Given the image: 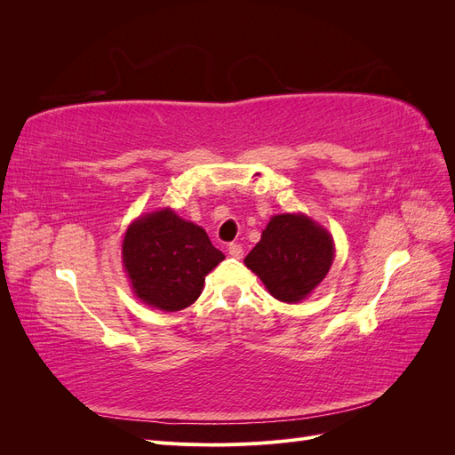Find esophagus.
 Returning a JSON list of instances; mask_svg holds the SVG:
<instances>
[{"label": "esophagus", "mask_w": 455, "mask_h": 455, "mask_svg": "<svg viewBox=\"0 0 455 455\" xmlns=\"http://www.w3.org/2000/svg\"><path fill=\"white\" fill-rule=\"evenodd\" d=\"M228 252H229V256H233V258H243V246L237 244V243H231V244L228 246Z\"/></svg>", "instance_id": "obj_1"}]
</instances>
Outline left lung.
<instances>
[{
  "mask_svg": "<svg viewBox=\"0 0 455 455\" xmlns=\"http://www.w3.org/2000/svg\"><path fill=\"white\" fill-rule=\"evenodd\" d=\"M332 259L334 241L323 226L304 214H277L261 231L244 264L273 298L296 304L319 286Z\"/></svg>",
  "mask_w": 455,
  "mask_h": 455,
  "instance_id": "obj_1",
  "label": "left lung"
}]
</instances>
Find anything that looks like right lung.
I'll list each match as a JSON object with an SVG mask.
<instances>
[{"instance_id":"1","label":"right lung","mask_w":455,"mask_h":455,"mask_svg":"<svg viewBox=\"0 0 455 455\" xmlns=\"http://www.w3.org/2000/svg\"><path fill=\"white\" fill-rule=\"evenodd\" d=\"M121 251L134 294L163 311L194 304L206 275L226 258L203 228L171 209L134 220Z\"/></svg>"}]
</instances>
